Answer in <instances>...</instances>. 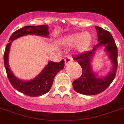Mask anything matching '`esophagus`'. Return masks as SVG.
<instances>
[{
	"mask_svg": "<svg viewBox=\"0 0 124 124\" xmlns=\"http://www.w3.org/2000/svg\"><path fill=\"white\" fill-rule=\"evenodd\" d=\"M71 61H72V57L70 56H67L66 58V59H65V66H68Z\"/></svg>",
	"mask_w": 124,
	"mask_h": 124,
	"instance_id": "34e87169",
	"label": "esophagus"
}]
</instances>
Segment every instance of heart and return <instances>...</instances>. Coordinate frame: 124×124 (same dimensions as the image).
I'll return each instance as SVG.
<instances>
[{
	"instance_id": "heart-1",
	"label": "heart",
	"mask_w": 124,
	"mask_h": 124,
	"mask_svg": "<svg viewBox=\"0 0 124 124\" xmlns=\"http://www.w3.org/2000/svg\"><path fill=\"white\" fill-rule=\"evenodd\" d=\"M62 41L68 45H76V49L79 53H83L87 50L92 45L93 38L89 32L75 33L64 37Z\"/></svg>"
}]
</instances>
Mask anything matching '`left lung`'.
I'll return each instance as SVG.
<instances>
[{
	"label": "left lung",
	"mask_w": 124,
	"mask_h": 124,
	"mask_svg": "<svg viewBox=\"0 0 124 124\" xmlns=\"http://www.w3.org/2000/svg\"><path fill=\"white\" fill-rule=\"evenodd\" d=\"M95 28L97 29L98 41H99V44L95 45L91 51H87L74 57V59L81 66L82 74L79 78L74 81L72 85L74 90L82 95H97L104 91L114 80L118 67V48L112 35L101 27L95 26ZM101 46L105 47V51L108 53L113 64L111 71L104 77H98L91 66V61L95 52Z\"/></svg>",
	"instance_id": "obj_1"
}]
</instances>
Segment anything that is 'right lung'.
I'll return each mask as SVG.
<instances>
[{
  "label": "right lung",
  "mask_w": 124,
  "mask_h": 124,
  "mask_svg": "<svg viewBox=\"0 0 124 124\" xmlns=\"http://www.w3.org/2000/svg\"><path fill=\"white\" fill-rule=\"evenodd\" d=\"M47 25L37 26H25L14 32L9 39V43L5 48L4 54V63L6 68L8 78L13 87L25 95L29 97H38L45 95L50 91L55 76L64 68V60L56 63L53 61L48 62L43 70L35 78L29 81L20 80L17 78L9 68L8 54L12 42L19 37L27 35H35L42 37H48L49 33Z\"/></svg>",
  "instance_id": "right-lung-1"
}]
</instances>
